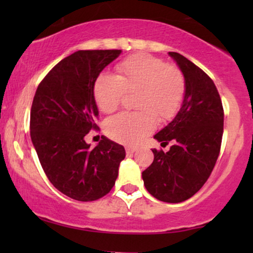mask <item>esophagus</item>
<instances>
[{"label": "esophagus", "instance_id": "esophagus-1", "mask_svg": "<svg viewBox=\"0 0 253 253\" xmlns=\"http://www.w3.org/2000/svg\"><path fill=\"white\" fill-rule=\"evenodd\" d=\"M126 153L127 154H131V153H134V152L137 151V147H126Z\"/></svg>", "mask_w": 253, "mask_h": 253}]
</instances>
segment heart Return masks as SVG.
<instances>
[{
  "label": "heart",
  "instance_id": "b5f03b06",
  "mask_svg": "<svg viewBox=\"0 0 253 253\" xmlns=\"http://www.w3.org/2000/svg\"><path fill=\"white\" fill-rule=\"evenodd\" d=\"M117 77L100 74L93 86L99 109L113 113L126 92L138 91L137 113H120L106 121V133L126 145H137L157 126L160 120H170L185 94V78L174 65L148 54H136L117 64Z\"/></svg>",
  "mask_w": 253,
  "mask_h": 253
}]
</instances>
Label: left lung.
<instances>
[{
  "label": "left lung",
  "instance_id": "obj_1",
  "mask_svg": "<svg viewBox=\"0 0 253 253\" xmlns=\"http://www.w3.org/2000/svg\"><path fill=\"white\" fill-rule=\"evenodd\" d=\"M185 78V94L177 114L154 139L168 152L152 150L154 160L143 171L145 188L166 203H181L198 192L210 177L220 153L223 108L212 79L178 53H168Z\"/></svg>",
  "mask_w": 253,
  "mask_h": 253
}]
</instances>
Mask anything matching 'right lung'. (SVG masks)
<instances>
[{
  "instance_id": "obj_1",
  "label": "right lung",
  "mask_w": 253,
  "mask_h": 253,
  "mask_svg": "<svg viewBox=\"0 0 253 253\" xmlns=\"http://www.w3.org/2000/svg\"><path fill=\"white\" fill-rule=\"evenodd\" d=\"M122 50H78L55 65L38 86L31 109V139L48 179L79 202L106 196L115 184L122 145L102 137L94 148L85 141L96 129L99 110L93 86Z\"/></svg>"
}]
</instances>
